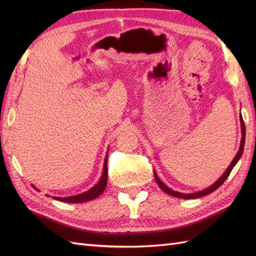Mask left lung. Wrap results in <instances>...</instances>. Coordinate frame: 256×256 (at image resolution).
Segmentation results:
<instances>
[{
    "mask_svg": "<svg viewBox=\"0 0 256 256\" xmlns=\"http://www.w3.org/2000/svg\"><path fill=\"white\" fill-rule=\"evenodd\" d=\"M240 122H241V133H242V138H241V143H240V148H238L236 155L234 156V158L232 160L231 164L229 165V167L226 168V172L222 174V176L216 180V182H214L211 184V186L206 187L202 190H199V192H190V194H184V192H176V190H172V188H170L167 186V184H165L164 182H162L160 179L158 178V176H157L156 172L154 170V177H155V180L157 182V184H158L160 188L162 190H164V192L166 194H168L170 196H172V197H176V198H180V199H196V198H200V197H204V196L206 194H211L212 192H214L216 189H218L222 184H224L226 182V179L228 178V176L230 175V172H232L233 167H234L236 165V162L240 160L241 156L243 154V150H244V143H246V125H244V122H243V118H242V116L240 114Z\"/></svg>",
    "mask_w": 256,
    "mask_h": 256,
    "instance_id": "1",
    "label": "left lung"
}]
</instances>
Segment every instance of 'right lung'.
I'll return each mask as SVG.
<instances>
[{
  "instance_id": "right-lung-1",
  "label": "right lung",
  "mask_w": 256,
  "mask_h": 256,
  "mask_svg": "<svg viewBox=\"0 0 256 256\" xmlns=\"http://www.w3.org/2000/svg\"><path fill=\"white\" fill-rule=\"evenodd\" d=\"M106 162H108V154L106 155V158H104V164H103V172H102L100 180L98 182V184H94V186L90 188L89 190H86V192H81L79 194L70 196V197H52V198L56 200H59V201H64V202H69V204L86 202V201H90V200H94V199L98 198L103 192H104L106 187V182H108V164ZM32 186L34 187L36 190H38L34 186V184H32Z\"/></svg>"
}]
</instances>
